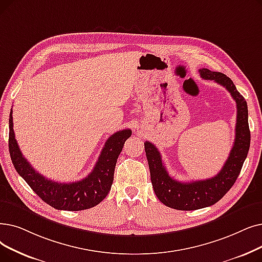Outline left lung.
Instances as JSON below:
<instances>
[{"mask_svg": "<svg viewBox=\"0 0 262 262\" xmlns=\"http://www.w3.org/2000/svg\"><path fill=\"white\" fill-rule=\"evenodd\" d=\"M199 73L203 79L213 80L226 88L236 104L235 139L221 171L207 180L179 182L167 172L157 147L149 141L144 142L155 195L165 206L182 211L207 208L221 200L232 187L240 174L251 144L246 100L237 92L231 79L222 73L211 72L208 68H201Z\"/></svg>", "mask_w": 262, "mask_h": 262, "instance_id": "8db88e82", "label": "left lung"}]
</instances>
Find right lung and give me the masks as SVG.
<instances>
[{
	"label": "right lung",
	"instance_id": "obj_1",
	"mask_svg": "<svg viewBox=\"0 0 262 262\" xmlns=\"http://www.w3.org/2000/svg\"><path fill=\"white\" fill-rule=\"evenodd\" d=\"M13 127V110H10L8 147L11 162L17 172L41 200L56 210L65 211H81L93 208L106 198L111 189L117 159L125 141L132 135L130 129L119 130L111 135L101 150L92 172L80 181L60 183L48 180L35 171L22 155L15 139Z\"/></svg>",
	"mask_w": 262,
	"mask_h": 262
}]
</instances>
